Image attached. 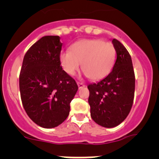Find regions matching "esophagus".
I'll list each match as a JSON object with an SVG mask.
<instances>
[{
  "mask_svg": "<svg viewBox=\"0 0 159 159\" xmlns=\"http://www.w3.org/2000/svg\"><path fill=\"white\" fill-rule=\"evenodd\" d=\"M77 85H78V87H79V88H80H80H84V87H85V85H84L83 83H80V82H77Z\"/></svg>",
  "mask_w": 159,
  "mask_h": 159,
  "instance_id": "esophagus-1",
  "label": "esophagus"
}]
</instances>
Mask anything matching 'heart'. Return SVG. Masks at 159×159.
I'll return each mask as SVG.
<instances>
[{"instance_id":"heart-1","label":"heart","mask_w":159,"mask_h":159,"mask_svg":"<svg viewBox=\"0 0 159 159\" xmlns=\"http://www.w3.org/2000/svg\"><path fill=\"white\" fill-rule=\"evenodd\" d=\"M116 52L110 42L100 39H84L75 42L70 51H62L60 63L67 75H74L82 67V70L92 80L105 78L111 71Z\"/></svg>"}]
</instances>
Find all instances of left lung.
I'll return each instance as SVG.
<instances>
[{"label": "left lung", "instance_id": "8db88e82", "mask_svg": "<svg viewBox=\"0 0 159 159\" xmlns=\"http://www.w3.org/2000/svg\"><path fill=\"white\" fill-rule=\"evenodd\" d=\"M117 58L109 75L88 86L92 119L103 127L111 128L127 117L134 100L135 78L130 54L116 39L112 40Z\"/></svg>", "mask_w": 159, "mask_h": 159}]
</instances>
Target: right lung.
I'll use <instances>...</instances> for the list:
<instances>
[{
    "instance_id": "add662e5",
    "label": "right lung",
    "mask_w": 159,
    "mask_h": 159,
    "mask_svg": "<svg viewBox=\"0 0 159 159\" xmlns=\"http://www.w3.org/2000/svg\"><path fill=\"white\" fill-rule=\"evenodd\" d=\"M59 36H45L25 55L19 84L23 107L40 127L53 128L63 123L76 94L75 80L60 63L62 43Z\"/></svg>"
}]
</instances>
